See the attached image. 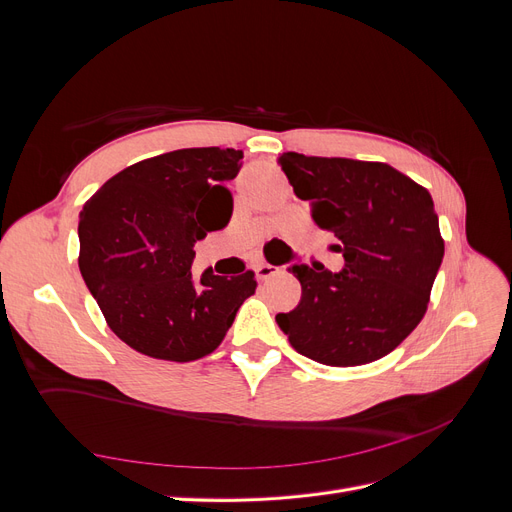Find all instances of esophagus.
I'll use <instances>...</instances> for the list:
<instances>
[{
  "label": "esophagus",
  "instance_id": "esophagus-1",
  "mask_svg": "<svg viewBox=\"0 0 512 512\" xmlns=\"http://www.w3.org/2000/svg\"><path fill=\"white\" fill-rule=\"evenodd\" d=\"M280 273V267L275 265H269V262H260V265H256V275L258 280H269V277Z\"/></svg>",
  "mask_w": 512,
  "mask_h": 512
}]
</instances>
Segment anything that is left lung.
Masks as SVG:
<instances>
[{
  "label": "left lung",
  "mask_w": 512,
  "mask_h": 512,
  "mask_svg": "<svg viewBox=\"0 0 512 512\" xmlns=\"http://www.w3.org/2000/svg\"><path fill=\"white\" fill-rule=\"evenodd\" d=\"M294 194L312 203L320 228L342 241L339 273L288 269L301 303L275 320L290 346L333 367L378 361L416 329L427 312L444 258L429 192L384 162L282 153Z\"/></svg>",
  "instance_id": "8db88e82"
}]
</instances>
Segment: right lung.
<instances>
[{"label":"right lung","mask_w":512,"mask_h":512,"mask_svg":"<svg viewBox=\"0 0 512 512\" xmlns=\"http://www.w3.org/2000/svg\"><path fill=\"white\" fill-rule=\"evenodd\" d=\"M243 151L177 149L136 162L83 205L79 267L111 331L151 359L188 363L222 344L254 271L192 277L194 243L232 215Z\"/></svg>","instance_id":"obj_1"}]
</instances>
